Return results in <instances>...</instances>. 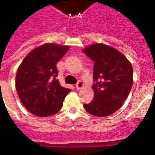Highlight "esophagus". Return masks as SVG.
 <instances>
[{
    "mask_svg": "<svg viewBox=\"0 0 155 155\" xmlns=\"http://www.w3.org/2000/svg\"><path fill=\"white\" fill-rule=\"evenodd\" d=\"M75 87H76V89H82V88H83V87H84L83 82H82V81H78L77 84H76V85H75Z\"/></svg>",
    "mask_w": 155,
    "mask_h": 155,
    "instance_id": "esophagus-1",
    "label": "esophagus"
}]
</instances>
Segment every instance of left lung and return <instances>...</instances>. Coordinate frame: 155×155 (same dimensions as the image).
Returning <instances> with one entry per match:
<instances>
[{
	"label": "left lung",
	"mask_w": 155,
	"mask_h": 155,
	"mask_svg": "<svg viewBox=\"0 0 155 155\" xmlns=\"http://www.w3.org/2000/svg\"><path fill=\"white\" fill-rule=\"evenodd\" d=\"M94 62V97L84 107L96 117L110 116L120 108L133 84V69L124 55L110 46L95 43L82 51Z\"/></svg>",
	"instance_id": "left-lung-1"
}]
</instances>
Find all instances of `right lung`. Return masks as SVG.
<instances>
[{
    "label": "right lung",
    "mask_w": 155,
    "mask_h": 155,
    "mask_svg": "<svg viewBox=\"0 0 155 155\" xmlns=\"http://www.w3.org/2000/svg\"><path fill=\"white\" fill-rule=\"evenodd\" d=\"M70 47L45 43L28 53L19 66L15 76L17 94L23 105L37 117H49L62 107L71 92L57 80V63Z\"/></svg>",
    "instance_id": "1"
}]
</instances>
